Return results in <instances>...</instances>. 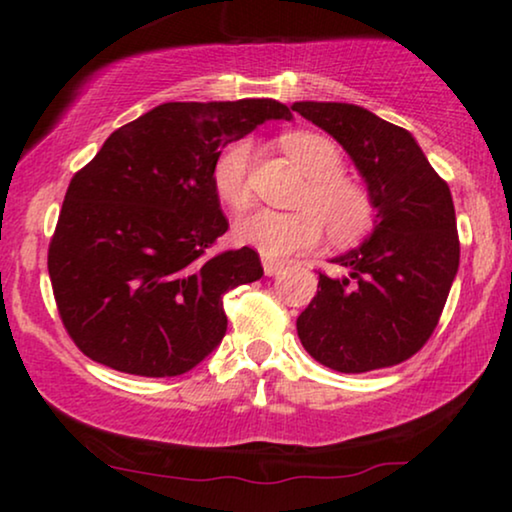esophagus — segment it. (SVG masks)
Returning a JSON list of instances; mask_svg holds the SVG:
<instances>
[{
    "label": "esophagus",
    "mask_w": 512,
    "mask_h": 512,
    "mask_svg": "<svg viewBox=\"0 0 512 512\" xmlns=\"http://www.w3.org/2000/svg\"><path fill=\"white\" fill-rule=\"evenodd\" d=\"M282 270H284V263L282 261H272V258H263V272L268 277H275Z\"/></svg>",
    "instance_id": "1"
}]
</instances>
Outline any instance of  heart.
<instances>
[{
    "instance_id": "b5f03b06",
    "label": "heart",
    "mask_w": 512,
    "mask_h": 512,
    "mask_svg": "<svg viewBox=\"0 0 512 512\" xmlns=\"http://www.w3.org/2000/svg\"><path fill=\"white\" fill-rule=\"evenodd\" d=\"M282 149L293 163L310 177L300 212H258L235 223L237 242L261 251L268 258H284L296 251L312 249L324 228L335 244H354L366 237L375 221V200L359 181L342 177V153L331 139L317 132H289L282 137ZM251 149L249 142L226 146L216 158L212 184L223 205L242 212L251 205Z\"/></svg>"
}]
</instances>
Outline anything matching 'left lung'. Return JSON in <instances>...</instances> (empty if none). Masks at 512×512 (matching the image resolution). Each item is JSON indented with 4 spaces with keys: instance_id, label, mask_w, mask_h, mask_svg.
Segmentation results:
<instances>
[{
    "instance_id": "1",
    "label": "left lung",
    "mask_w": 512,
    "mask_h": 512,
    "mask_svg": "<svg viewBox=\"0 0 512 512\" xmlns=\"http://www.w3.org/2000/svg\"><path fill=\"white\" fill-rule=\"evenodd\" d=\"M349 153L375 200V226L335 256L342 277L319 275L296 321L307 354L338 373L396 366L424 347L459 270L450 188L415 137L345 102H293Z\"/></svg>"
}]
</instances>
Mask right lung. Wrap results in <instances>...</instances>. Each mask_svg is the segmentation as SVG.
<instances>
[{
    "mask_svg": "<svg viewBox=\"0 0 512 512\" xmlns=\"http://www.w3.org/2000/svg\"><path fill=\"white\" fill-rule=\"evenodd\" d=\"M277 100L165 102L111 132L69 181L48 247V275L69 338L121 373L174 377L219 347L223 296L263 277L242 247L209 256L228 230L212 184L221 149L265 121Z\"/></svg>",
    "mask_w": 512,
    "mask_h": 512,
    "instance_id": "right-lung-1",
    "label": "right lung"
}]
</instances>
